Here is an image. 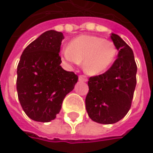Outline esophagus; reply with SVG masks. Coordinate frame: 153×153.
<instances>
[{
    "label": "esophagus",
    "mask_w": 153,
    "mask_h": 153,
    "mask_svg": "<svg viewBox=\"0 0 153 153\" xmlns=\"http://www.w3.org/2000/svg\"><path fill=\"white\" fill-rule=\"evenodd\" d=\"M78 80L80 81V82H87L88 78H87V76H85L83 75H81V76H79V77H78Z\"/></svg>",
    "instance_id": "esophagus-1"
}]
</instances>
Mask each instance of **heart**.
Returning <instances> with one entry per match:
<instances>
[{
  "label": "heart",
  "instance_id": "1",
  "mask_svg": "<svg viewBox=\"0 0 153 153\" xmlns=\"http://www.w3.org/2000/svg\"><path fill=\"white\" fill-rule=\"evenodd\" d=\"M69 65H78L82 61L83 71L88 75H98L110 66L117 54L114 43L93 35H80L61 52Z\"/></svg>",
  "mask_w": 153,
  "mask_h": 153
}]
</instances>
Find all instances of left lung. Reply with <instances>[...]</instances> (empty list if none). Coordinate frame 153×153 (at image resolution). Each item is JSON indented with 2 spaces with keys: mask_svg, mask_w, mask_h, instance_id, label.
Here are the masks:
<instances>
[{
  "mask_svg": "<svg viewBox=\"0 0 153 153\" xmlns=\"http://www.w3.org/2000/svg\"><path fill=\"white\" fill-rule=\"evenodd\" d=\"M111 39L119 51L113 65L102 75L88 81L85 99L89 118L100 124H114L120 120L131 108L136 86L137 65L133 50L119 35Z\"/></svg>",
  "mask_w": 153,
  "mask_h": 153,
  "instance_id": "1",
  "label": "left lung"
}]
</instances>
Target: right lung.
I'll return each instance as SVG.
<instances>
[{"mask_svg":"<svg viewBox=\"0 0 153 153\" xmlns=\"http://www.w3.org/2000/svg\"><path fill=\"white\" fill-rule=\"evenodd\" d=\"M64 35L46 31L28 45L17 67L16 87L20 105L35 121L56 118L67 94L77 82V76L61 67L59 51Z\"/></svg>","mask_w":153,"mask_h":153,"instance_id":"1","label":"right lung"}]
</instances>
